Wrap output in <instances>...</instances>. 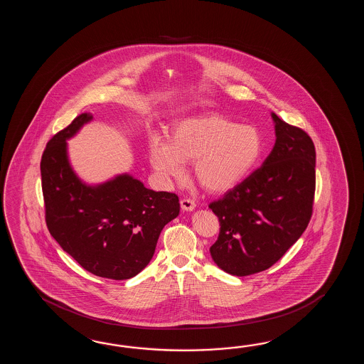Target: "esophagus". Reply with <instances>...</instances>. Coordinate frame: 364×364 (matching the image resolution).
<instances>
[{
  "mask_svg": "<svg viewBox=\"0 0 364 364\" xmlns=\"http://www.w3.org/2000/svg\"><path fill=\"white\" fill-rule=\"evenodd\" d=\"M196 207V204H195V201L191 200V199H182L181 200V208L183 209V210H193Z\"/></svg>",
  "mask_w": 364,
  "mask_h": 364,
  "instance_id": "obj_1",
  "label": "esophagus"
}]
</instances>
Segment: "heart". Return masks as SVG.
<instances>
[{"label": "heart", "instance_id": "heart-1", "mask_svg": "<svg viewBox=\"0 0 364 364\" xmlns=\"http://www.w3.org/2000/svg\"><path fill=\"white\" fill-rule=\"evenodd\" d=\"M263 152V136L252 124H238L221 114L181 119L169 140L155 135L149 163L165 179H181L185 163L193 161V177L209 193H225L240 185Z\"/></svg>", "mask_w": 364, "mask_h": 364}]
</instances>
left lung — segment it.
<instances>
[{
  "instance_id": "left-lung-1",
  "label": "left lung",
  "mask_w": 364,
  "mask_h": 364,
  "mask_svg": "<svg viewBox=\"0 0 364 364\" xmlns=\"http://www.w3.org/2000/svg\"><path fill=\"white\" fill-rule=\"evenodd\" d=\"M276 143L263 165L209 204L220 234L209 248L232 276L268 269L301 238L312 216L316 152L302 129L272 113Z\"/></svg>"
}]
</instances>
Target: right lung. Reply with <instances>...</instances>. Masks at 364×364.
Segmentation results:
<instances>
[{
	"label": "right lung",
	"instance_id": "add662e5",
	"mask_svg": "<svg viewBox=\"0 0 364 364\" xmlns=\"http://www.w3.org/2000/svg\"><path fill=\"white\" fill-rule=\"evenodd\" d=\"M90 121V113L77 116L48 141L41 157L48 230L85 271L132 279L151 262L164 226L178 216V196L149 190L127 173L85 183L70 165L66 140Z\"/></svg>",
	"mask_w": 364,
	"mask_h": 364
}]
</instances>
